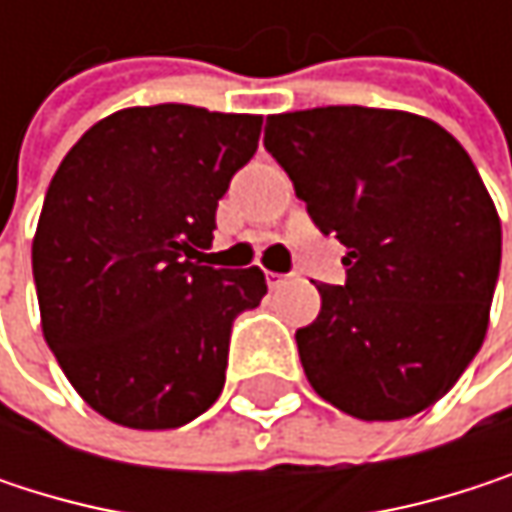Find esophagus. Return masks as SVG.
Masks as SVG:
<instances>
[{
    "mask_svg": "<svg viewBox=\"0 0 512 512\" xmlns=\"http://www.w3.org/2000/svg\"><path fill=\"white\" fill-rule=\"evenodd\" d=\"M290 281V275H284V272H266V284L272 287V290H278L281 284H287Z\"/></svg>",
    "mask_w": 512,
    "mask_h": 512,
    "instance_id": "esophagus-1",
    "label": "esophagus"
}]
</instances>
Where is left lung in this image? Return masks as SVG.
<instances>
[{
    "label": "left lung",
    "mask_w": 512,
    "mask_h": 512,
    "mask_svg": "<svg viewBox=\"0 0 512 512\" xmlns=\"http://www.w3.org/2000/svg\"><path fill=\"white\" fill-rule=\"evenodd\" d=\"M263 145L347 246V284H317L320 314L296 332L311 388L361 421L430 409L486 338L501 266L471 156L424 115L367 106L269 115Z\"/></svg>",
    "instance_id": "8db88e82"
}]
</instances>
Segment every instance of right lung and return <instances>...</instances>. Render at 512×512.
<instances>
[{"instance_id": "add662e5", "label": "right lung", "mask_w": 512, "mask_h": 512, "mask_svg": "<svg viewBox=\"0 0 512 512\" xmlns=\"http://www.w3.org/2000/svg\"><path fill=\"white\" fill-rule=\"evenodd\" d=\"M260 124L130 106L97 121L52 174L32 240L41 329L76 394L112 424L174 430L222 394L231 323L260 305L266 278L201 266V249Z\"/></svg>"}]
</instances>
